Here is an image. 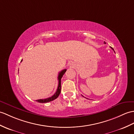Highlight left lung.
Listing matches in <instances>:
<instances>
[{
    "mask_svg": "<svg viewBox=\"0 0 134 134\" xmlns=\"http://www.w3.org/2000/svg\"><path fill=\"white\" fill-rule=\"evenodd\" d=\"M104 44H105V42H104ZM110 48H112V49H113V50H114V49H113V47H110ZM114 52H115V51H114Z\"/></svg>",
    "mask_w": 134,
    "mask_h": 134,
    "instance_id": "obj_1",
    "label": "left lung"
}]
</instances>
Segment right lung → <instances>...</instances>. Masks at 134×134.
Listing matches in <instances>:
<instances>
[{"label": "right lung", "instance_id": "right-lung-1", "mask_svg": "<svg viewBox=\"0 0 134 134\" xmlns=\"http://www.w3.org/2000/svg\"><path fill=\"white\" fill-rule=\"evenodd\" d=\"M22 60H21V62H22ZM66 69H64V70H63L62 71H61L59 73L58 77V79L59 81L58 82V88L57 90V91H56L54 95H52L51 97H49V98H48L47 99H38V100H36V102H38L39 103H47V102H49L55 100V99H57L59 95V94H60V92H61V79H62V77H63V75L65 74V72H66Z\"/></svg>", "mask_w": 134, "mask_h": 134}]
</instances>
